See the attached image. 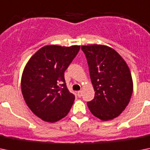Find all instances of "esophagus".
<instances>
[{
	"mask_svg": "<svg viewBox=\"0 0 150 150\" xmlns=\"http://www.w3.org/2000/svg\"><path fill=\"white\" fill-rule=\"evenodd\" d=\"M82 92L81 91V90L77 92V96H79V97H81V96H82Z\"/></svg>",
	"mask_w": 150,
	"mask_h": 150,
	"instance_id": "1",
	"label": "esophagus"
}]
</instances>
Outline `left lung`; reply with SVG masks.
I'll use <instances>...</instances> for the list:
<instances>
[{
	"mask_svg": "<svg viewBox=\"0 0 150 150\" xmlns=\"http://www.w3.org/2000/svg\"><path fill=\"white\" fill-rule=\"evenodd\" d=\"M89 64L95 91L87 103L94 116L102 121L118 117L128 106L133 92L131 71L125 61L113 48L105 45L82 46Z\"/></svg>",
	"mask_w": 150,
	"mask_h": 150,
	"instance_id": "8db88e82",
	"label": "left lung"
}]
</instances>
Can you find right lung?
I'll list each match as a JSON object with an SVG mask.
<instances>
[{"label": "right lung", "mask_w": 150, "mask_h": 150, "mask_svg": "<svg viewBox=\"0 0 150 150\" xmlns=\"http://www.w3.org/2000/svg\"><path fill=\"white\" fill-rule=\"evenodd\" d=\"M79 49L77 45L44 46L25 66L22 96L32 112L43 121L54 123L70 111L75 96L66 86L64 71Z\"/></svg>", "instance_id": "obj_1"}]
</instances>
